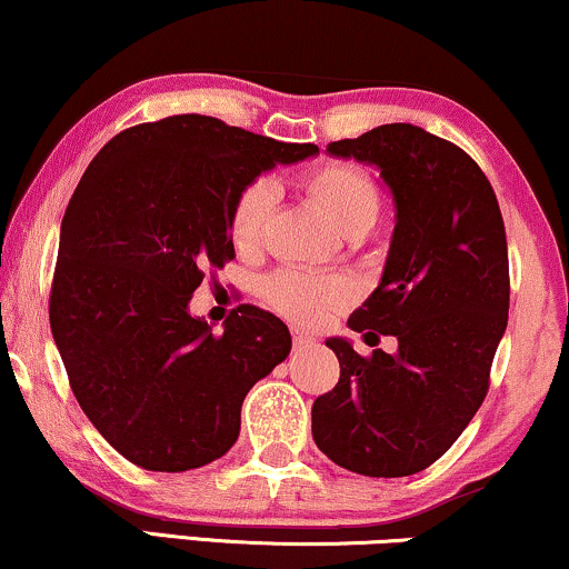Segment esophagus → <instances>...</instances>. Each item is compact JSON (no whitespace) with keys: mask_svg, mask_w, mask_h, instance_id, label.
<instances>
[{"mask_svg":"<svg viewBox=\"0 0 569 569\" xmlns=\"http://www.w3.org/2000/svg\"><path fill=\"white\" fill-rule=\"evenodd\" d=\"M291 336H293V347H297V349L312 347V343H315V338L309 336L307 330H301V328H293V330H291Z\"/></svg>","mask_w":569,"mask_h":569,"instance_id":"esophagus-1","label":"esophagus"}]
</instances>
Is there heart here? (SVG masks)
Wrapping results in <instances>:
<instances>
[{
    "mask_svg": "<svg viewBox=\"0 0 569 569\" xmlns=\"http://www.w3.org/2000/svg\"><path fill=\"white\" fill-rule=\"evenodd\" d=\"M299 186L336 233L347 236V239L351 236L362 239L376 226L380 214V191L368 172L355 164H318L301 176ZM270 207L272 186L268 181L249 183L236 197L231 218H228V236L236 249L251 251L260 247ZM262 293L270 307L299 322H318L330 309L343 307L351 299V289L343 278H318L297 270L272 272L262 280Z\"/></svg>",
    "mask_w": 569,
    "mask_h": 569,
    "instance_id": "b5f03b06",
    "label": "heart"
}]
</instances>
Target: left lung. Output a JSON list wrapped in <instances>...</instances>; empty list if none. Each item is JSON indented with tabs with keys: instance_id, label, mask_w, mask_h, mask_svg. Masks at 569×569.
<instances>
[{
	"instance_id": "8db88e82",
	"label": "left lung",
	"mask_w": 569,
	"mask_h": 569,
	"mask_svg": "<svg viewBox=\"0 0 569 569\" xmlns=\"http://www.w3.org/2000/svg\"><path fill=\"white\" fill-rule=\"evenodd\" d=\"M328 154L376 164L391 191L383 276L349 328L397 336L399 349L359 357L347 338H328L341 378L315 399L312 438L343 470L415 476L449 451L486 399L509 312L505 220L476 160L417 126H378L330 141Z\"/></svg>"
}]
</instances>
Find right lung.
Here are the masks:
<instances>
[{
	"instance_id": "1",
	"label": "right lung",
	"mask_w": 569,
	"mask_h": 569,
	"mask_svg": "<svg viewBox=\"0 0 569 569\" xmlns=\"http://www.w3.org/2000/svg\"><path fill=\"white\" fill-rule=\"evenodd\" d=\"M320 154L207 114H172L99 149L64 210L49 322L78 405L128 462L210 465L241 405L291 351L283 320L241 305L214 336L189 301L236 257L228 218L276 164Z\"/></svg>"
}]
</instances>
